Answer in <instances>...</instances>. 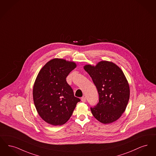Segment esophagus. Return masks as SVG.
Returning <instances> with one entry per match:
<instances>
[{"label": "esophagus", "instance_id": "obj_1", "mask_svg": "<svg viewBox=\"0 0 156 156\" xmlns=\"http://www.w3.org/2000/svg\"><path fill=\"white\" fill-rule=\"evenodd\" d=\"M81 101L83 102H85L86 101V98L85 97H83L81 98Z\"/></svg>", "mask_w": 156, "mask_h": 156}]
</instances>
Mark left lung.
Here are the masks:
<instances>
[{
	"label": "left lung",
	"instance_id": "obj_1",
	"mask_svg": "<svg viewBox=\"0 0 156 156\" xmlns=\"http://www.w3.org/2000/svg\"><path fill=\"white\" fill-rule=\"evenodd\" d=\"M84 69L94 83L99 102L91 107L99 122L108 124L118 120L125 111L130 97L129 83L121 68L112 62L102 61L95 66L86 65Z\"/></svg>",
	"mask_w": 156,
	"mask_h": 156
}]
</instances>
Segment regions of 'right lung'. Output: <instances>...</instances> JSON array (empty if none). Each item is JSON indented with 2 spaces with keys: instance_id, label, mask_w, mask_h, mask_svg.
<instances>
[{
  "instance_id": "1",
  "label": "right lung",
  "mask_w": 156,
  "mask_h": 156,
  "mask_svg": "<svg viewBox=\"0 0 156 156\" xmlns=\"http://www.w3.org/2000/svg\"><path fill=\"white\" fill-rule=\"evenodd\" d=\"M76 63L63 59H51L42 68L34 82V105L41 118L52 125L68 121L80 100L66 80L76 67Z\"/></svg>"
}]
</instances>
